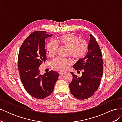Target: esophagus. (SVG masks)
I'll use <instances>...</instances> for the list:
<instances>
[{"instance_id":"obj_1","label":"esophagus","mask_w":122,"mask_h":122,"mask_svg":"<svg viewBox=\"0 0 122 122\" xmlns=\"http://www.w3.org/2000/svg\"><path fill=\"white\" fill-rule=\"evenodd\" d=\"M65 72H64V71H61V72H59V74L61 75L64 74H65Z\"/></svg>"}]
</instances>
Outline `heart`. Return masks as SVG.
I'll return each instance as SVG.
<instances>
[{
    "label": "heart",
    "instance_id": "1",
    "mask_svg": "<svg viewBox=\"0 0 122 122\" xmlns=\"http://www.w3.org/2000/svg\"><path fill=\"white\" fill-rule=\"evenodd\" d=\"M67 47V54L74 61L82 60L87 54L88 44L86 40L79 39L78 36L73 34H66L61 36L56 41H50L47 44V51L49 55H54L57 48V45ZM69 60H63L60 58H55L50 62L53 68L58 70H64L71 65Z\"/></svg>",
    "mask_w": 122,
    "mask_h": 122
}]
</instances>
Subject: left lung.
<instances>
[{
  "instance_id": "left-lung-1",
  "label": "left lung",
  "mask_w": 122,
  "mask_h": 122,
  "mask_svg": "<svg viewBox=\"0 0 122 122\" xmlns=\"http://www.w3.org/2000/svg\"><path fill=\"white\" fill-rule=\"evenodd\" d=\"M73 67L82 76H77L71 72L73 76L69 84L71 94L80 100L92 97L100 86L103 72V62L102 53L96 40L92 34L88 43L86 55L82 60L77 61Z\"/></svg>"
}]
</instances>
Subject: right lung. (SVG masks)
<instances>
[{
  "label": "right lung",
  "instance_id": "obj_1",
  "mask_svg": "<svg viewBox=\"0 0 122 122\" xmlns=\"http://www.w3.org/2000/svg\"><path fill=\"white\" fill-rule=\"evenodd\" d=\"M35 31L26 39L18 54V67L21 82L32 97L43 99L52 93L58 73L54 71L40 74L39 67L46 61L45 39L52 35Z\"/></svg>",
  "mask_w": 122,
  "mask_h": 122
}]
</instances>
